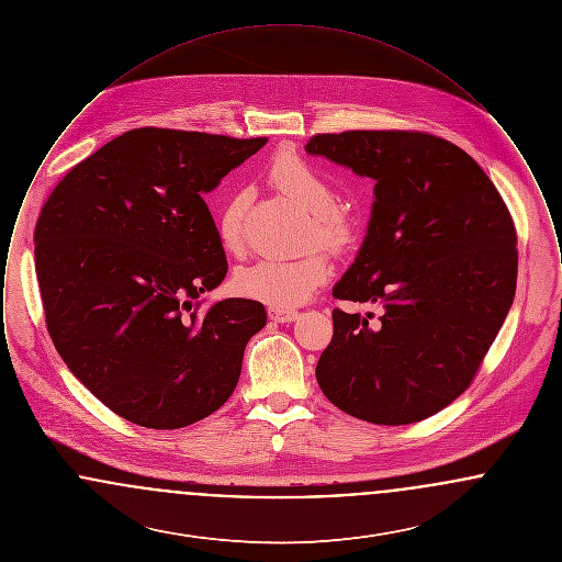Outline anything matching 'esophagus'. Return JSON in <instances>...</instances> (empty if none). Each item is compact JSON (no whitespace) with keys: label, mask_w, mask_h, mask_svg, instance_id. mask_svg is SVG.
Wrapping results in <instances>:
<instances>
[{"label":"esophagus","mask_w":562,"mask_h":562,"mask_svg":"<svg viewBox=\"0 0 562 562\" xmlns=\"http://www.w3.org/2000/svg\"><path fill=\"white\" fill-rule=\"evenodd\" d=\"M296 310H289V307H278V305H269L268 316L273 322H291L296 318Z\"/></svg>","instance_id":"1"}]
</instances>
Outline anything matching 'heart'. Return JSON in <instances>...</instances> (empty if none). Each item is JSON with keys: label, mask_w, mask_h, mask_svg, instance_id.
<instances>
[{"label": "heart", "mask_w": 562, "mask_h": 562, "mask_svg": "<svg viewBox=\"0 0 562 562\" xmlns=\"http://www.w3.org/2000/svg\"><path fill=\"white\" fill-rule=\"evenodd\" d=\"M269 181L299 206L312 213V240L333 250H344L356 238L348 214L337 209V189L333 181L293 151L278 154L269 164ZM248 206V193L234 191L216 213V238L227 255H241V223ZM330 273L328 257L312 252L301 259H261L236 271L234 289L238 293L271 305H299L326 282Z\"/></svg>", "instance_id": "heart-1"}]
</instances>
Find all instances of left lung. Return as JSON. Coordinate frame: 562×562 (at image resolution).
I'll use <instances>...</instances> for the list:
<instances>
[{"label":"left lung","instance_id":"left-lung-1","mask_svg":"<svg viewBox=\"0 0 562 562\" xmlns=\"http://www.w3.org/2000/svg\"><path fill=\"white\" fill-rule=\"evenodd\" d=\"M305 151L374 181L367 238L333 296L316 379L344 413L376 426L428 419L461 396L516 293V229L504 198L453 143L417 131L316 134Z\"/></svg>","mask_w":562,"mask_h":562}]
</instances>
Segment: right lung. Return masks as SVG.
<instances>
[{"mask_svg":"<svg viewBox=\"0 0 562 562\" xmlns=\"http://www.w3.org/2000/svg\"><path fill=\"white\" fill-rule=\"evenodd\" d=\"M266 136L134 128L74 166L35 225V271L54 348L136 426L177 429L234 394L259 301L202 307L227 259L204 193Z\"/></svg>","mask_w":562,"mask_h":562,"instance_id":"right-lung-1","label":"right lung"}]
</instances>
